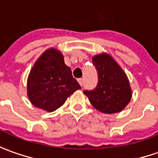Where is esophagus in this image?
<instances>
[{"label":"esophagus","mask_w":158,"mask_h":158,"mask_svg":"<svg viewBox=\"0 0 158 158\" xmlns=\"http://www.w3.org/2000/svg\"><path fill=\"white\" fill-rule=\"evenodd\" d=\"M78 82H79V85H80L82 86V85H83V79H78Z\"/></svg>","instance_id":"34e87169"}]
</instances>
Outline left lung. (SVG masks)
<instances>
[{
  "label": "left lung",
  "mask_w": 158,
  "mask_h": 158,
  "mask_svg": "<svg viewBox=\"0 0 158 158\" xmlns=\"http://www.w3.org/2000/svg\"><path fill=\"white\" fill-rule=\"evenodd\" d=\"M98 82L95 89L85 90L91 105L102 113L120 112L132 98V90L124 71L113 58L102 53L92 57Z\"/></svg>",
  "instance_id": "obj_1"
}]
</instances>
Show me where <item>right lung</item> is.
<instances>
[{"instance_id": "obj_1", "label": "right lung", "mask_w": 158, "mask_h": 158, "mask_svg": "<svg viewBox=\"0 0 158 158\" xmlns=\"http://www.w3.org/2000/svg\"><path fill=\"white\" fill-rule=\"evenodd\" d=\"M81 89L62 54L47 49L35 62L27 80V94L37 108L53 112L64 104L75 90Z\"/></svg>"}]
</instances>
